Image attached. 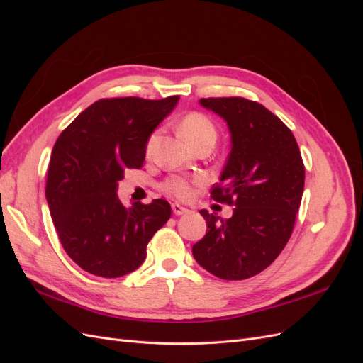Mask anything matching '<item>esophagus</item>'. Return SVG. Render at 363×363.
Here are the masks:
<instances>
[{"mask_svg":"<svg viewBox=\"0 0 363 363\" xmlns=\"http://www.w3.org/2000/svg\"><path fill=\"white\" fill-rule=\"evenodd\" d=\"M172 212H174V215H183V213L189 212V211H188V208H186L184 206H182V204L174 203V204H172Z\"/></svg>","mask_w":363,"mask_h":363,"instance_id":"1","label":"esophagus"}]
</instances>
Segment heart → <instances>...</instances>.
Returning a JSON list of instances; mask_svg holds the SVG:
<instances>
[{
    "label": "heart",
    "instance_id": "obj_1",
    "mask_svg": "<svg viewBox=\"0 0 363 363\" xmlns=\"http://www.w3.org/2000/svg\"><path fill=\"white\" fill-rule=\"evenodd\" d=\"M180 133L182 136L189 142V144H195L203 138H215L216 136V130L215 125L212 124V121L208 119L206 115L200 112H192L188 113L180 123ZM156 135H152L147 144V152L151 151L152 144H155ZM199 182V180H195ZM192 180L188 177H183V175H172L167 182L163 183V189L172 194L177 199H189L192 195Z\"/></svg>",
    "mask_w": 363,
    "mask_h": 363
}]
</instances>
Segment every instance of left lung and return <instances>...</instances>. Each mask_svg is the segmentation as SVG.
Here are the masks:
<instances>
[{
    "label": "left lung",
    "mask_w": 363,
    "mask_h": 363,
    "mask_svg": "<svg viewBox=\"0 0 363 363\" xmlns=\"http://www.w3.org/2000/svg\"><path fill=\"white\" fill-rule=\"evenodd\" d=\"M232 136L211 196L235 206L228 219L200 211L206 236L192 247L200 265L223 280H245L268 268L288 244L301 204L304 164L292 131L265 106L240 96L201 98Z\"/></svg>",
    "instance_id": "8db88e82"
}]
</instances>
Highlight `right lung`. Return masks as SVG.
Wrapping results in <instances>:
<instances>
[{"instance_id":"add662e5","label":"right lung","mask_w":363,"mask_h":363,"mask_svg":"<svg viewBox=\"0 0 363 363\" xmlns=\"http://www.w3.org/2000/svg\"><path fill=\"white\" fill-rule=\"evenodd\" d=\"M179 98H103L54 144L45 189L50 213L65 251L94 276L116 279L138 269L151 238L171 218L167 200L125 207L116 191L127 169L142 168L151 133Z\"/></svg>"}]
</instances>
